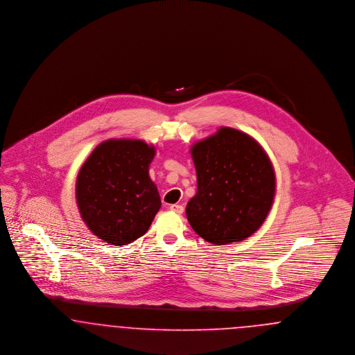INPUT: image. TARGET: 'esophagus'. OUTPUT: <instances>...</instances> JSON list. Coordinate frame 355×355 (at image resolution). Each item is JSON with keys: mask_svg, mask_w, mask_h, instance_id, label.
Masks as SVG:
<instances>
[{"mask_svg": "<svg viewBox=\"0 0 355 355\" xmlns=\"http://www.w3.org/2000/svg\"><path fill=\"white\" fill-rule=\"evenodd\" d=\"M170 209L178 215H182L184 212V207L182 204H172V205H170Z\"/></svg>", "mask_w": 355, "mask_h": 355, "instance_id": "34e87169", "label": "esophagus"}]
</instances>
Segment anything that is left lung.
Wrapping results in <instances>:
<instances>
[{"mask_svg":"<svg viewBox=\"0 0 355 355\" xmlns=\"http://www.w3.org/2000/svg\"><path fill=\"white\" fill-rule=\"evenodd\" d=\"M191 154L198 175V192L185 211L191 227L216 245L245 240L273 202L270 160L256 140L230 127L196 143Z\"/></svg>","mask_w":355,"mask_h":355,"instance_id":"8db88e82","label":"left lung"}]
</instances>
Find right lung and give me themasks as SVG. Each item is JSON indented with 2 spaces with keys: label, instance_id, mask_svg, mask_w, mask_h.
I'll use <instances>...</instances> for the list:
<instances>
[{
  "label": "right lung",
  "instance_id": "add662e5",
  "mask_svg": "<svg viewBox=\"0 0 355 355\" xmlns=\"http://www.w3.org/2000/svg\"><path fill=\"white\" fill-rule=\"evenodd\" d=\"M154 156V147L141 140H107L79 171V212L89 230L108 244L135 241L157 214L162 201L148 176Z\"/></svg>",
  "mask_w": 355,
  "mask_h": 355
}]
</instances>
